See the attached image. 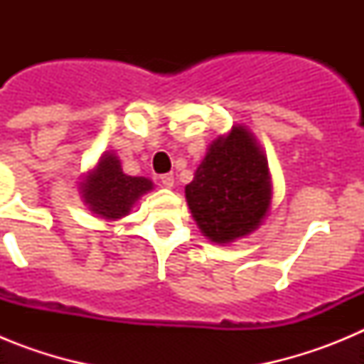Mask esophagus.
<instances>
[{"instance_id": "34e87169", "label": "esophagus", "mask_w": 364, "mask_h": 364, "mask_svg": "<svg viewBox=\"0 0 364 364\" xmlns=\"http://www.w3.org/2000/svg\"><path fill=\"white\" fill-rule=\"evenodd\" d=\"M160 182H162L164 188L171 189L175 186V176H173V173H167V175L160 176Z\"/></svg>"}]
</instances>
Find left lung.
Here are the masks:
<instances>
[{"label": "left lung", "instance_id": "obj_1", "mask_svg": "<svg viewBox=\"0 0 364 364\" xmlns=\"http://www.w3.org/2000/svg\"><path fill=\"white\" fill-rule=\"evenodd\" d=\"M272 198L268 159L242 124L215 138L186 186L198 230L220 246L252 235L268 217Z\"/></svg>", "mask_w": 364, "mask_h": 364}]
</instances>
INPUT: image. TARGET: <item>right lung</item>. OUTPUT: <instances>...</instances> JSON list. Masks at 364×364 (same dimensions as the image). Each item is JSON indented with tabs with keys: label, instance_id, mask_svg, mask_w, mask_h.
Listing matches in <instances>:
<instances>
[{
	"label": "right lung",
	"instance_id": "1",
	"mask_svg": "<svg viewBox=\"0 0 364 364\" xmlns=\"http://www.w3.org/2000/svg\"><path fill=\"white\" fill-rule=\"evenodd\" d=\"M154 184L146 176H129L122 169L114 151H104L92 169L78 182L80 195L92 215L112 222L127 217L140 197L153 191Z\"/></svg>",
	"mask_w": 364,
	"mask_h": 364
}]
</instances>
